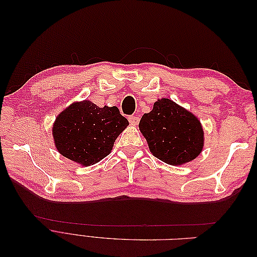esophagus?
I'll return each mask as SVG.
<instances>
[{
  "label": "esophagus",
  "instance_id": "esophagus-1",
  "mask_svg": "<svg viewBox=\"0 0 257 257\" xmlns=\"http://www.w3.org/2000/svg\"><path fill=\"white\" fill-rule=\"evenodd\" d=\"M128 121L132 125H137L139 122V118L137 115H131V116H128Z\"/></svg>",
  "mask_w": 257,
  "mask_h": 257
}]
</instances>
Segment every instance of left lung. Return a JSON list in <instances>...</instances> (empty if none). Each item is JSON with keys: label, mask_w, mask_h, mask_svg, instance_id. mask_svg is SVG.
<instances>
[{"label": "left lung", "mask_w": 257, "mask_h": 257, "mask_svg": "<svg viewBox=\"0 0 257 257\" xmlns=\"http://www.w3.org/2000/svg\"><path fill=\"white\" fill-rule=\"evenodd\" d=\"M139 130L155 158L169 165H181L198 157L204 146V131L195 115L162 98L145 113Z\"/></svg>", "instance_id": "obj_1"}]
</instances>
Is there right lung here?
I'll return each instance as SVG.
<instances>
[{
    "label": "right lung",
    "instance_id": "obj_1",
    "mask_svg": "<svg viewBox=\"0 0 257 257\" xmlns=\"http://www.w3.org/2000/svg\"><path fill=\"white\" fill-rule=\"evenodd\" d=\"M127 124L118 107L100 108L83 100L72 104L59 114L52 134L63 157L90 166L110 153L115 138Z\"/></svg>",
    "mask_w": 257,
    "mask_h": 257
}]
</instances>
